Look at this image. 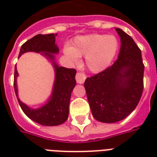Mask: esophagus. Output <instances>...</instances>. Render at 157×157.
<instances>
[{"mask_svg":"<svg viewBox=\"0 0 157 157\" xmlns=\"http://www.w3.org/2000/svg\"><path fill=\"white\" fill-rule=\"evenodd\" d=\"M86 80V76L83 73L77 72L76 75V81L78 84H83L84 81Z\"/></svg>","mask_w":157,"mask_h":157,"instance_id":"esophagus-1","label":"esophagus"}]
</instances>
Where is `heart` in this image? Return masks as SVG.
Returning <instances> with one entry per match:
<instances>
[{
	"label": "heart",
	"mask_w": 157,
	"mask_h": 157,
	"mask_svg": "<svg viewBox=\"0 0 157 157\" xmlns=\"http://www.w3.org/2000/svg\"><path fill=\"white\" fill-rule=\"evenodd\" d=\"M118 46V40L114 36L90 34L76 37L71 46L64 47L63 53L75 63L79 57L86 56V67L92 72H99L112 63Z\"/></svg>",
	"instance_id": "b5f03b06"
}]
</instances>
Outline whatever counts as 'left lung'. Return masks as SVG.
Segmentation results:
<instances>
[{
  "label": "left lung",
  "mask_w": 157,
  "mask_h": 157,
  "mask_svg": "<svg viewBox=\"0 0 157 157\" xmlns=\"http://www.w3.org/2000/svg\"><path fill=\"white\" fill-rule=\"evenodd\" d=\"M121 41L117 61L85 81L93 117L104 123L124 119L139 104L144 90L141 50L130 36L116 28Z\"/></svg>",
  "instance_id": "left-lung-1"
}]
</instances>
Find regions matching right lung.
I'll use <instances>...</instances> for the list:
<instances>
[{
  "label": "right lung",
  "instance_id": "1",
  "mask_svg": "<svg viewBox=\"0 0 157 157\" xmlns=\"http://www.w3.org/2000/svg\"><path fill=\"white\" fill-rule=\"evenodd\" d=\"M57 34H46L33 36L22 45L18 57L29 51L40 53L46 56L53 62L55 69V81L52 94L49 102L38 109H32L27 105L22 103L18 98L23 112L31 120L38 124L45 126L59 125L66 121L68 117L69 102L71 91L76 86V69L66 68L64 67H59L54 60V54L59 53V47L55 44V36ZM18 73L17 69H14L13 87L15 94L18 98L17 89V76Z\"/></svg>",
  "mask_w": 157,
  "mask_h": 157
}]
</instances>
